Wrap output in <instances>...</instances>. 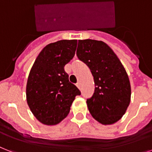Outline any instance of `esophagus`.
<instances>
[{"label":"esophagus","mask_w":152,"mask_h":152,"mask_svg":"<svg viewBox=\"0 0 152 152\" xmlns=\"http://www.w3.org/2000/svg\"><path fill=\"white\" fill-rule=\"evenodd\" d=\"M76 87H78L79 89H80V83H76Z\"/></svg>","instance_id":"obj_1"}]
</instances>
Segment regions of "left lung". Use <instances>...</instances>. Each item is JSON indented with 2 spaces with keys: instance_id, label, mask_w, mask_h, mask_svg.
Returning <instances> with one entry per match:
<instances>
[{
  "instance_id": "8db88e82",
  "label": "left lung",
  "mask_w": 152,
  "mask_h": 152,
  "mask_svg": "<svg viewBox=\"0 0 152 152\" xmlns=\"http://www.w3.org/2000/svg\"><path fill=\"white\" fill-rule=\"evenodd\" d=\"M76 55L94 76V93L87 100L91 115L103 125L116 123L125 114L131 96L129 77L123 64L112 48L99 40H79Z\"/></svg>"
}]
</instances>
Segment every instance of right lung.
<instances>
[{"label": "right lung", "mask_w": 152, "mask_h": 152, "mask_svg": "<svg viewBox=\"0 0 152 152\" xmlns=\"http://www.w3.org/2000/svg\"><path fill=\"white\" fill-rule=\"evenodd\" d=\"M77 40L48 44L33 64L26 84L27 104L43 124L56 125L69 113L80 90L69 80L64 67L75 55Z\"/></svg>", "instance_id": "add662e5"}]
</instances>
